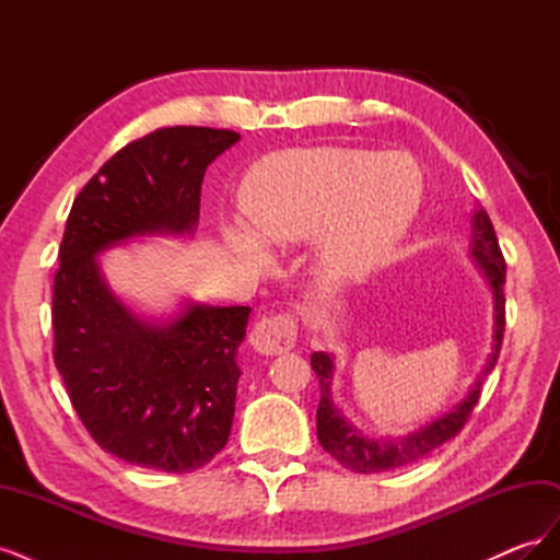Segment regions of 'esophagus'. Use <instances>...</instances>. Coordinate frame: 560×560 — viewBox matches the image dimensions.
I'll return each instance as SVG.
<instances>
[{"instance_id": "obj_1", "label": "esophagus", "mask_w": 560, "mask_h": 560, "mask_svg": "<svg viewBox=\"0 0 560 560\" xmlns=\"http://www.w3.org/2000/svg\"><path fill=\"white\" fill-rule=\"evenodd\" d=\"M299 325L290 313H270L254 325L249 334L252 348L261 354H282L296 343Z\"/></svg>"}]
</instances>
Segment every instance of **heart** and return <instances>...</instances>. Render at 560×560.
I'll use <instances>...</instances> for the list:
<instances>
[{
	"label": "heart",
	"instance_id": "heart-1",
	"mask_svg": "<svg viewBox=\"0 0 560 560\" xmlns=\"http://www.w3.org/2000/svg\"><path fill=\"white\" fill-rule=\"evenodd\" d=\"M409 164L415 175L408 189ZM243 224L224 229L241 257H261L266 245H292L315 235V270L329 284L376 273L413 224L420 177L401 154L343 147L282 149L254 163L241 189Z\"/></svg>",
	"mask_w": 560,
	"mask_h": 560
}]
</instances>
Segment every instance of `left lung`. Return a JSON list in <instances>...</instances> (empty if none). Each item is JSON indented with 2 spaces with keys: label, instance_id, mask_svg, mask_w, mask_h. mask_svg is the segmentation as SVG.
Here are the masks:
<instances>
[{
  "label": "left lung",
  "instance_id": "1",
  "mask_svg": "<svg viewBox=\"0 0 560 560\" xmlns=\"http://www.w3.org/2000/svg\"><path fill=\"white\" fill-rule=\"evenodd\" d=\"M471 257L481 268L486 282L493 290V303H495V322H493V352L474 381V387L467 393L460 404H455L451 411L444 416L434 418L428 425L418 428L416 432L399 436V439H369L358 428H352L350 422L341 416V411L334 406L331 399V378H334V358L327 352H313L311 366L319 381V404H317V439L322 448H325L331 457H336L346 469L360 471V474H376L397 469L409 463L420 460L422 455L432 453L448 439H453L457 432L465 428L469 413L477 406L481 397L483 381L488 378L490 371L495 369L500 348H502V334H504V257L498 245V235L493 224L486 214V210H477L471 217Z\"/></svg>",
  "mask_w": 560,
  "mask_h": 560
}]
</instances>
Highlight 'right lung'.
I'll return each mask as SVG.
<instances>
[{
	"label": "right lung",
	"instance_id": "add662e5",
	"mask_svg": "<svg viewBox=\"0 0 560 560\" xmlns=\"http://www.w3.org/2000/svg\"><path fill=\"white\" fill-rule=\"evenodd\" d=\"M238 132L171 126L126 144L74 198L54 280V360L83 428L118 460L196 471L229 442L249 306L186 303L167 325L128 311L100 252L194 233L208 165Z\"/></svg>",
	"mask_w": 560,
	"mask_h": 560
}]
</instances>
